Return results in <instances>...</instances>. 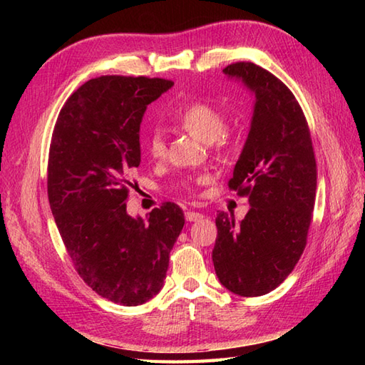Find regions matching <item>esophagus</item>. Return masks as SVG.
Masks as SVG:
<instances>
[{"label":"esophagus","mask_w":365,"mask_h":365,"mask_svg":"<svg viewBox=\"0 0 365 365\" xmlns=\"http://www.w3.org/2000/svg\"><path fill=\"white\" fill-rule=\"evenodd\" d=\"M185 218H187V221H197V220H202L204 215L202 213H197V212H187L185 213Z\"/></svg>","instance_id":"34e87169"}]
</instances>
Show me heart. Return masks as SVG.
Returning a JSON list of instances; mask_svg holds the SVG:
<instances>
[{
  "label": "heart",
  "mask_w": 365,
  "mask_h": 365,
  "mask_svg": "<svg viewBox=\"0 0 365 365\" xmlns=\"http://www.w3.org/2000/svg\"><path fill=\"white\" fill-rule=\"evenodd\" d=\"M177 125L205 144L216 143L218 147L226 145L227 120L218 108L207 102H195L182 108L175 115ZM147 153L155 160L166 157V141L158 130H153L145 144Z\"/></svg>",
  "instance_id": "obj_1"
}]
</instances>
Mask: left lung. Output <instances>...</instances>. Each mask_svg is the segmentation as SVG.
Listing matches in <instances>:
<instances>
[{
	"instance_id": "left-lung-1",
	"label": "left lung",
	"mask_w": 365,
	"mask_h": 365,
	"mask_svg": "<svg viewBox=\"0 0 365 365\" xmlns=\"http://www.w3.org/2000/svg\"><path fill=\"white\" fill-rule=\"evenodd\" d=\"M254 97L250 133L229 188L250 199L245 220L216 216L212 252L220 282L240 297H262L292 273L306 247L317 190V165L307 122L285 84L252 63L224 68Z\"/></svg>"
}]
</instances>
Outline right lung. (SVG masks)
Wrapping results in <instances>:
<instances>
[{"label": "right lung", "instance_id": "obj_1", "mask_svg": "<svg viewBox=\"0 0 365 365\" xmlns=\"http://www.w3.org/2000/svg\"><path fill=\"white\" fill-rule=\"evenodd\" d=\"M173 81L106 75L68 97L53 130L48 200L75 269L100 297L144 304L165 284L182 208L165 202L149 218L127 213L130 175L141 163L139 127Z\"/></svg>", "mask_w": 365, "mask_h": 365}]
</instances>
